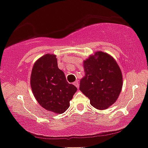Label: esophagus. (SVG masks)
I'll use <instances>...</instances> for the list:
<instances>
[{"mask_svg": "<svg viewBox=\"0 0 148 148\" xmlns=\"http://www.w3.org/2000/svg\"><path fill=\"white\" fill-rule=\"evenodd\" d=\"M74 84L75 85V86H77V88H79V82L78 81H75V82H74Z\"/></svg>", "mask_w": 148, "mask_h": 148, "instance_id": "1", "label": "esophagus"}]
</instances>
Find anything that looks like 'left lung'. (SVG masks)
I'll list each match as a JSON object with an SVG mask.
<instances>
[{
	"label": "left lung",
	"instance_id": "left-lung-1",
	"mask_svg": "<svg viewBox=\"0 0 148 148\" xmlns=\"http://www.w3.org/2000/svg\"><path fill=\"white\" fill-rule=\"evenodd\" d=\"M83 66L85 75L80 80L79 90L95 108L107 110L117 101L122 91L120 66L111 55L101 51L84 60Z\"/></svg>",
	"mask_w": 148,
	"mask_h": 148
}]
</instances>
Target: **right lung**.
Wrapping results in <instances>:
<instances>
[{"mask_svg":"<svg viewBox=\"0 0 148 148\" xmlns=\"http://www.w3.org/2000/svg\"><path fill=\"white\" fill-rule=\"evenodd\" d=\"M30 78L33 95L43 108L56 114L66 111L77 88L66 82L56 55L46 53L37 59Z\"/></svg>","mask_w":148,"mask_h":148,"instance_id":"add662e5","label":"right lung"}]
</instances>
